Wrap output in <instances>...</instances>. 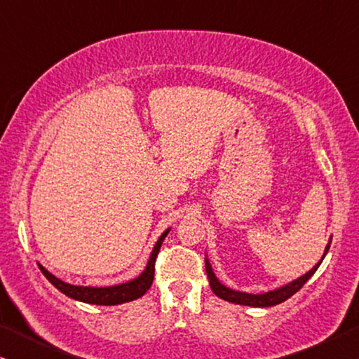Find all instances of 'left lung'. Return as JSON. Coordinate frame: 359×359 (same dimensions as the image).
Instances as JSON below:
<instances>
[{
  "instance_id": "1",
  "label": "left lung",
  "mask_w": 359,
  "mask_h": 359,
  "mask_svg": "<svg viewBox=\"0 0 359 359\" xmlns=\"http://www.w3.org/2000/svg\"><path fill=\"white\" fill-rule=\"evenodd\" d=\"M330 243H332V238L325 247V252H323V257L320 258V262H318L316 266L311 269V271H307L306 274H302L301 278L294 279V281H291V283L284 284V286H281V287L274 289V291H268V292H263V294L240 292V291H233V289L224 286V284L220 283L217 278H215V274L212 271V266H210L209 259L205 258V273H208L210 289H212V292L217 297L224 299V301H227V302L240 304V306H250V307H271V306H276V304H281L284 301H287V299L291 296H294V294H296L299 289H301L304 284H306L309 279L313 276V273L317 271V268L320 266L323 258H325L328 248H330Z\"/></svg>"
}]
</instances>
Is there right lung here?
<instances>
[{"mask_svg": "<svg viewBox=\"0 0 359 359\" xmlns=\"http://www.w3.org/2000/svg\"><path fill=\"white\" fill-rule=\"evenodd\" d=\"M168 232L170 229H166L165 232L160 235V238L156 240L155 247L150 253L149 263H147V266L144 271H142V274H139L135 279H132V281L116 284V286H107V287L75 286V284H68L65 281H62V279L55 278L52 273H48L42 264H39V268H41L43 276H46L48 281L58 289V291L63 292L68 297L75 299V301L95 304V306H117V304L130 302L144 296V294L150 289L151 283H154L156 255H158L161 243H163V240L166 235H168Z\"/></svg>", "mask_w": 359, "mask_h": 359, "instance_id": "obj_1", "label": "right lung"}]
</instances>
